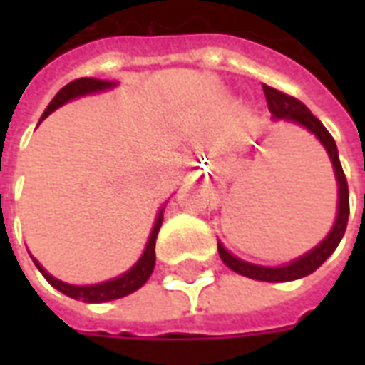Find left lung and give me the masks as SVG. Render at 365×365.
<instances>
[{
  "label": "left lung",
  "instance_id": "8db88e82",
  "mask_svg": "<svg viewBox=\"0 0 365 365\" xmlns=\"http://www.w3.org/2000/svg\"><path fill=\"white\" fill-rule=\"evenodd\" d=\"M264 93L268 99V107L272 111V117L275 120H287V123H295L305 127L309 133H313L321 144L327 148L334 168V175H336L338 183V215L334 227L330 229L324 240H321V245H317L313 250H309L303 254L297 260L289 262L285 266H277V268H268V266H256L250 262H245L232 256V254L219 242V256L225 262V266H229L232 272H237L246 277H252L258 282H293L299 277H305V275L313 274L314 269L322 266L330 254L336 250V246L340 245V240L344 237L346 225H348V215H350V197H348V182H346V175L340 166V160H338V148L334 138L330 136V133L324 128L321 120L314 117L313 113L307 109L305 105L301 103L295 97L287 96L279 90H274L264 83Z\"/></svg>",
  "mask_w": 365,
  "mask_h": 365
}]
</instances>
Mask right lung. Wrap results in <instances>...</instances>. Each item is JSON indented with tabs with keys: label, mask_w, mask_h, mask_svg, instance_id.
<instances>
[{
	"label": "right lung",
	"mask_w": 365,
	"mask_h": 365,
	"mask_svg": "<svg viewBox=\"0 0 365 365\" xmlns=\"http://www.w3.org/2000/svg\"><path fill=\"white\" fill-rule=\"evenodd\" d=\"M115 82H107V80H97V78H80V80H74V82H70L68 86H64L62 90L54 96L48 107H46V111L43 113V117L41 120L46 119L52 111H56L58 107H62L64 103H68L70 99H76V97H82L88 96V93H97V91H103L113 88ZM162 213H164V209H160L158 217H156V222H154V227H152L150 237H148V242H146V248H144L143 256L138 258L133 268L125 272L119 277H115V279H109V282L103 283H96V285H72V283H64L56 279V277H52L46 269L38 264V262L33 258L35 262V266L38 268V272L44 275V279L51 283L54 289H58L60 293H64L68 297L78 299V301H83V303H105V301H113V299H120L128 295V293H133L138 287H143L144 283L148 282V277L152 275V269H154V264H156V252H154V248H156V237H158V230L162 227Z\"/></svg>",
	"instance_id": "1"
}]
</instances>
